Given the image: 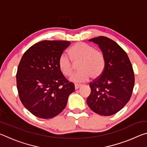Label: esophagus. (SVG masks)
<instances>
[{
	"label": "esophagus",
	"mask_w": 147,
	"mask_h": 147,
	"mask_svg": "<svg viewBox=\"0 0 147 147\" xmlns=\"http://www.w3.org/2000/svg\"><path fill=\"white\" fill-rule=\"evenodd\" d=\"M80 84H75V85H74V88H75V89H78V88H80Z\"/></svg>",
	"instance_id": "34e87169"
}]
</instances>
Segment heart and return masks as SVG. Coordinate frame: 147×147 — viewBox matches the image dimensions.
Wrapping results in <instances>:
<instances>
[{
  "label": "heart",
  "instance_id": "b5f03b06",
  "mask_svg": "<svg viewBox=\"0 0 147 147\" xmlns=\"http://www.w3.org/2000/svg\"><path fill=\"white\" fill-rule=\"evenodd\" d=\"M69 54L74 63H78L80 70L71 77L74 82H83L91 76L96 78L102 74L105 68V58L102 52L85 43L79 42L69 49ZM68 57L61 55L58 60L59 69L65 76L72 75L74 66Z\"/></svg>",
  "mask_w": 147,
  "mask_h": 147
}]
</instances>
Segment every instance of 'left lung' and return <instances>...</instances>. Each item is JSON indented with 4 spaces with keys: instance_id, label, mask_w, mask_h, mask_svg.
Listing matches in <instances>:
<instances>
[{
    "instance_id": "obj_1",
    "label": "left lung",
    "mask_w": 147,
    "mask_h": 147,
    "mask_svg": "<svg viewBox=\"0 0 147 147\" xmlns=\"http://www.w3.org/2000/svg\"><path fill=\"white\" fill-rule=\"evenodd\" d=\"M89 41L98 45L105 58V68L89 84L91 93L87 103L96 113L112 115L130 100L135 82L132 65L127 54L112 39L100 36Z\"/></svg>"
}]
</instances>
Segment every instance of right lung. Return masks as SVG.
I'll return each mask as SVG.
<instances>
[{
  "instance_id": "1",
  "label": "right lung",
  "mask_w": 147,
  "mask_h": 147,
  "mask_svg": "<svg viewBox=\"0 0 147 147\" xmlns=\"http://www.w3.org/2000/svg\"><path fill=\"white\" fill-rule=\"evenodd\" d=\"M67 41H42L27 50L16 75L21 102L30 112L41 119H51L65 108L74 91L59 69L58 60L70 45Z\"/></svg>"
}]
</instances>
